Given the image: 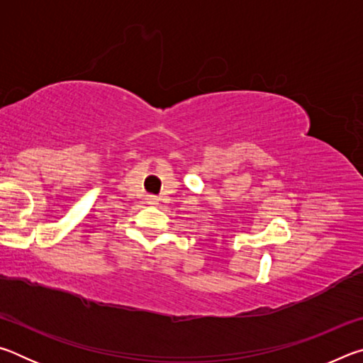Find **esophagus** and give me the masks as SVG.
Wrapping results in <instances>:
<instances>
[{"mask_svg": "<svg viewBox=\"0 0 363 363\" xmlns=\"http://www.w3.org/2000/svg\"><path fill=\"white\" fill-rule=\"evenodd\" d=\"M157 201H158V199L155 195H147V203H150V205H157Z\"/></svg>", "mask_w": 363, "mask_h": 363, "instance_id": "obj_1", "label": "esophagus"}]
</instances>
